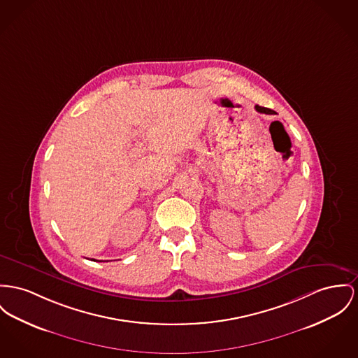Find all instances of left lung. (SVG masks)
I'll return each instance as SVG.
<instances>
[{"mask_svg":"<svg viewBox=\"0 0 358 358\" xmlns=\"http://www.w3.org/2000/svg\"><path fill=\"white\" fill-rule=\"evenodd\" d=\"M255 110H257L258 113H262V114H275L273 110L266 108V107H261V106H255Z\"/></svg>","mask_w":358,"mask_h":358,"instance_id":"1","label":"left lung"}]
</instances>
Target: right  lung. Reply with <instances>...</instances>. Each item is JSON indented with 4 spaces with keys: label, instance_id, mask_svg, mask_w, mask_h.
<instances>
[{
    "label": "right lung",
    "instance_id": "right-lung-1",
    "mask_svg": "<svg viewBox=\"0 0 358 358\" xmlns=\"http://www.w3.org/2000/svg\"><path fill=\"white\" fill-rule=\"evenodd\" d=\"M94 261H95V259H94Z\"/></svg>",
    "mask_w": 358,
    "mask_h": 358
}]
</instances>
